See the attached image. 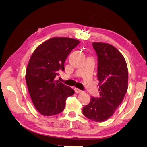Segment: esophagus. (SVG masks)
Instances as JSON below:
<instances>
[{
    "instance_id": "34e87169",
    "label": "esophagus",
    "mask_w": 147,
    "mask_h": 147,
    "mask_svg": "<svg viewBox=\"0 0 147 147\" xmlns=\"http://www.w3.org/2000/svg\"><path fill=\"white\" fill-rule=\"evenodd\" d=\"M74 91H75L76 93H83V91H82V90H80V89H77V88H74Z\"/></svg>"
}]
</instances>
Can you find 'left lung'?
<instances>
[{"mask_svg": "<svg viewBox=\"0 0 147 147\" xmlns=\"http://www.w3.org/2000/svg\"><path fill=\"white\" fill-rule=\"evenodd\" d=\"M98 56L99 97H91L82 113L95 122H103L113 115L123 102L128 89V72L125 59L111 45L93 43Z\"/></svg>", "mask_w": 147, "mask_h": 147, "instance_id": "8db88e82", "label": "left lung"}]
</instances>
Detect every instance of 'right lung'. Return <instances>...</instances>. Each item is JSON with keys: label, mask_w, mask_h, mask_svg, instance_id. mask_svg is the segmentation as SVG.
Returning a JSON list of instances; mask_svg holds the SVG:
<instances>
[{"label": "right lung", "mask_w": 147, "mask_h": 147, "mask_svg": "<svg viewBox=\"0 0 147 147\" xmlns=\"http://www.w3.org/2000/svg\"><path fill=\"white\" fill-rule=\"evenodd\" d=\"M80 41L69 38H53L37 47L26 71V82L35 108L43 115L61 113L66 99L74 93L70 87L55 80L72 50Z\"/></svg>", "instance_id": "add662e5"}]
</instances>
